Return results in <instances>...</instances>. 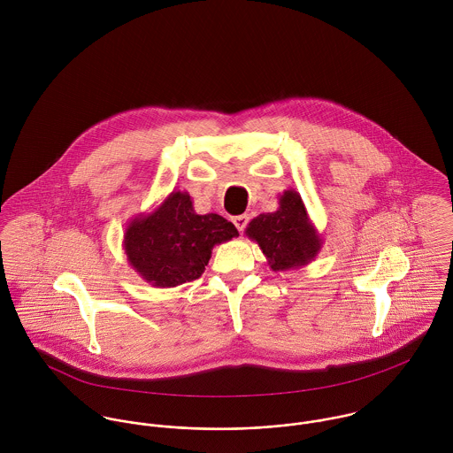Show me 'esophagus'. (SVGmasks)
<instances>
[{"label": "esophagus", "instance_id": "34e87169", "mask_svg": "<svg viewBox=\"0 0 453 453\" xmlns=\"http://www.w3.org/2000/svg\"><path fill=\"white\" fill-rule=\"evenodd\" d=\"M248 223H250V216H248V214H242V216H235V218H234V225L237 226L239 232H244L246 226H248Z\"/></svg>", "mask_w": 453, "mask_h": 453}]
</instances>
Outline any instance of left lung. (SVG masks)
I'll list each match as a JSON object with an SVG mask.
<instances>
[{"label":"left lung","mask_w":453,"mask_h":453,"mask_svg":"<svg viewBox=\"0 0 453 453\" xmlns=\"http://www.w3.org/2000/svg\"><path fill=\"white\" fill-rule=\"evenodd\" d=\"M246 235L263 251L273 272L296 270L319 255L323 237L311 221L305 203L293 188L279 196V209L259 214L246 228Z\"/></svg>","instance_id":"left-lung-1"}]
</instances>
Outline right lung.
Masks as SVG:
<instances>
[{"label":"right lung","instance_id":"right-lung-1","mask_svg":"<svg viewBox=\"0 0 453 453\" xmlns=\"http://www.w3.org/2000/svg\"><path fill=\"white\" fill-rule=\"evenodd\" d=\"M239 237L219 214H196L192 196L173 190L151 212L130 219L124 251L130 266L155 288H176L198 279L212 248Z\"/></svg>","mask_w":453,"mask_h":453}]
</instances>
